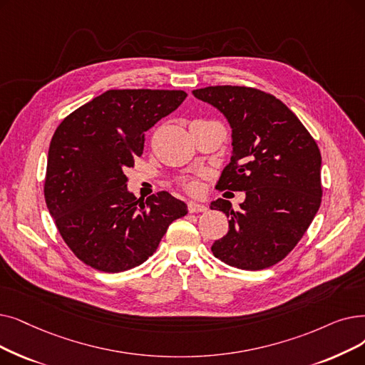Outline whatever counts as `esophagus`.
I'll use <instances>...</instances> for the list:
<instances>
[{
  "mask_svg": "<svg viewBox=\"0 0 365 365\" xmlns=\"http://www.w3.org/2000/svg\"><path fill=\"white\" fill-rule=\"evenodd\" d=\"M187 210H189V213H200V212L207 210V205L195 202V201H189L187 202Z\"/></svg>",
  "mask_w": 365,
  "mask_h": 365,
  "instance_id": "obj_1",
  "label": "esophagus"
}]
</instances>
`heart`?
<instances>
[{
    "mask_svg": "<svg viewBox=\"0 0 365 365\" xmlns=\"http://www.w3.org/2000/svg\"><path fill=\"white\" fill-rule=\"evenodd\" d=\"M183 187L186 189V191L194 192V191H197V189H198V183L195 180H185L183 182Z\"/></svg>",
    "mask_w": 365,
    "mask_h": 365,
    "instance_id": "1",
    "label": "heart"
}]
</instances>
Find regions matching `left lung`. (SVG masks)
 Segmentation results:
<instances>
[{
	"label": "left lung",
	"mask_w": 365,
	"mask_h": 365,
	"mask_svg": "<svg viewBox=\"0 0 365 365\" xmlns=\"http://www.w3.org/2000/svg\"><path fill=\"white\" fill-rule=\"evenodd\" d=\"M224 115L232 130V155L219 191H245L239 210L217 198L210 209L230 217L216 240V258L242 270H262L297 246L319 210L321 152L299 119L273 95L246 86L192 91Z\"/></svg>",
	"instance_id": "obj_1"
}]
</instances>
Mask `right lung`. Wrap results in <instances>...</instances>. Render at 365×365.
<instances>
[{
  "mask_svg": "<svg viewBox=\"0 0 365 365\" xmlns=\"http://www.w3.org/2000/svg\"><path fill=\"white\" fill-rule=\"evenodd\" d=\"M185 91L110 89L59 123L47 156L44 198L74 255L104 273L143 264L168 225L187 213L165 191L140 202L125 170L141 156L145 133L174 112Z\"/></svg>",
  "mask_w": 365,
  "mask_h": 365,
  "instance_id": "right-lung-1",
  "label": "right lung"
}]
</instances>
